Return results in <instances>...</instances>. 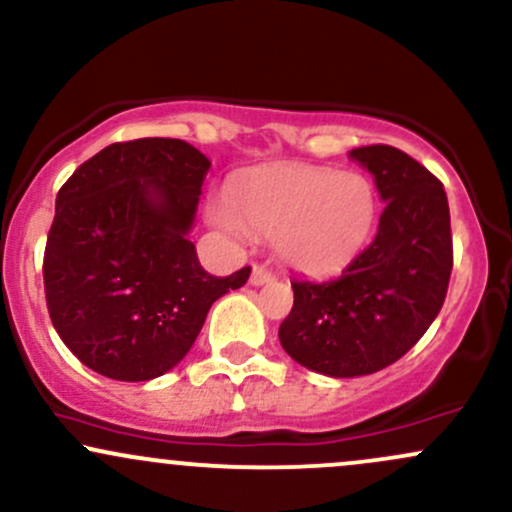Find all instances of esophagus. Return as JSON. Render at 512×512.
I'll list each match as a JSON object with an SVG mask.
<instances>
[{
    "instance_id": "1",
    "label": "esophagus",
    "mask_w": 512,
    "mask_h": 512,
    "mask_svg": "<svg viewBox=\"0 0 512 512\" xmlns=\"http://www.w3.org/2000/svg\"><path fill=\"white\" fill-rule=\"evenodd\" d=\"M269 282H274V274L269 272L267 267H262V265L252 267V274H250V284L252 286H262V284H269Z\"/></svg>"
}]
</instances>
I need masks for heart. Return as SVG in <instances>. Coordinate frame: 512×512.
Instances as JSON below:
<instances>
[{"instance_id":"heart-1","label":"heart","mask_w":512,"mask_h":512,"mask_svg":"<svg viewBox=\"0 0 512 512\" xmlns=\"http://www.w3.org/2000/svg\"><path fill=\"white\" fill-rule=\"evenodd\" d=\"M379 211L374 184L359 172L272 165L243 174L230 199L209 206V221L230 235L274 240L284 265L333 274L364 250Z\"/></svg>"}]
</instances>
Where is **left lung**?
Segmentation results:
<instances>
[{"mask_svg": "<svg viewBox=\"0 0 512 512\" xmlns=\"http://www.w3.org/2000/svg\"><path fill=\"white\" fill-rule=\"evenodd\" d=\"M386 201L374 240L325 282L294 279V308L279 325L286 355L325 376L389 367L425 335L445 303L452 230L445 187L391 145L350 153Z\"/></svg>", "mask_w": 512, "mask_h": 512, "instance_id": "left-lung-1", "label": "left lung"}]
</instances>
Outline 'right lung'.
I'll return each mask as SVG.
<instances>
[{
	"label": "right lung",
	"instance_id": "right-lung-1",
	"mask_svg": "<svg viewBox=\"0 0 512 512\" xmlns=\"http://www.w3.org/2000/svg\"><path fill=\"white\" fill-rule=\"evenodd\" d=\"M211 162L177 138L114 143L60 187L43 255L50 320L89 369L148 381L192 350L213 301L250 267L213 277L187 238Z\"/></svg>",
	"mask_w": 512,
	"mask_h": 512
}]
</instances>
